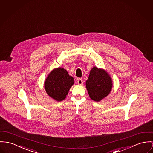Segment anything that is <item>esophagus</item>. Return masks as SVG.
<instances>
[{"label":"esophagus","mask_w":153,"mask_h":153,"mask_svg":"<svg viewBox=\"0 0 153 153\" xmlns=\"http://www.w3.org/2000/svg\"><path fill=\"white\" fill-rule=\"evenodd\" d=\"M82 82H83V81H82V79H78V80H77L78 84H79V85H82Z\"/></svg>","instance_id":"34e87169"}]
</instances>
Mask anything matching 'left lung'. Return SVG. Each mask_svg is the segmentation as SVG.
Masks as SVG:
<instances>
[{
	"instance_id": "left-lung-1",
	"label": "left lung",
	"mask_w": 153,
	"mask_h": 153,
	"mask_svg": "<svg viewBox=\"0 0 153 153\" xmlns=\"http://www.w3.org/2000/svg\"><path fill=\"white\" fill-rule=\"evenodd\" d=\"M112 80L105 71L94 67L86 81V88L90 97L95 101H100L110 93Z\"/></svg>"
}]
</instances>
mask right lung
<instances>
[{
	"label": "right lung",
	"instance_id": "obj_1",
	"mask_svg": "<svg viewBox=\"0 0 153 153\" xmlns=\"http://www.w3.org/2000/svg\"><path fill=\"white\" fill-rule=\"evenodd\" d=\"M74 83V79L63 68L52 71L45 82V88L51 97L58 101L66 98L69 89Z\"/></svg>",
	"mask_w": 153,
	"mask_h": 153
}]
</instances>
